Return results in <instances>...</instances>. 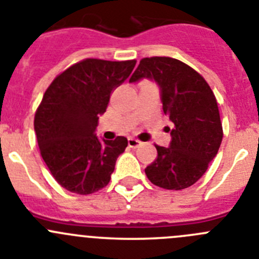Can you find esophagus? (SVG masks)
<instances>
[{
    "label": "esophagus",
    "instance_id": "1",
    "mask_svg": "<svg viewBox=\"0 0 259 259\" xmlns=\"http://www.w3.org/2000/svg\"><path fill=\"white\" fill-rule=\"evenodd\" d=\"M127 143H129L130 148H138V147L141 146V142L138 141V139H134V138H129L127 139Z\"/></svg>",
    "mask_w": 259,
    "mask_h": 259
}]
</instances>
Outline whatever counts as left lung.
<instances>
[{
	"label": "left lung",
	"instance_id": "left-lung-1",
	"mask_svg": "<svg viewBox=\"0 0 259 259\" xmlns=\"http://www.w3.org/2000/svg\"><path fill=\"white\" fill-rule=\"evenodd\" d=\"M143 78L158 83L163 112L174 124L170 147L156 146V159L144 170L147 178L163 189L192 187L221 146L224 132L216 97L199 72L172 57L142 59L130 81Z\"/></svg>",
	"mask_w": 259,
	"mask_h": 259
}]
</instances>
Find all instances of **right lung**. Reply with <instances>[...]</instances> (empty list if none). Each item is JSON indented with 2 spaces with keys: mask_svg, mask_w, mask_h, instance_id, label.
I'll use <instances>...</instances> for the list:
<instances>
[{
  "mask_svg": "<svg viewBox=\"0 0 259 259\" xmlns=\"http://www.w3.org/2000/svg\"><path fill=\"white\" fill-rule=\"evenodd\" d=\"M137 61L85 59L57 75L34 116L40 156L55 180L76 194H92L110 183L116 159L127 147L94 134L111 93L132 74Z\"/></svg>",
  "mask_w": 259,
  "mask_h": 259,
  "instance_id": "obj_1",
  "label": "right lung"
}]
</instances>
